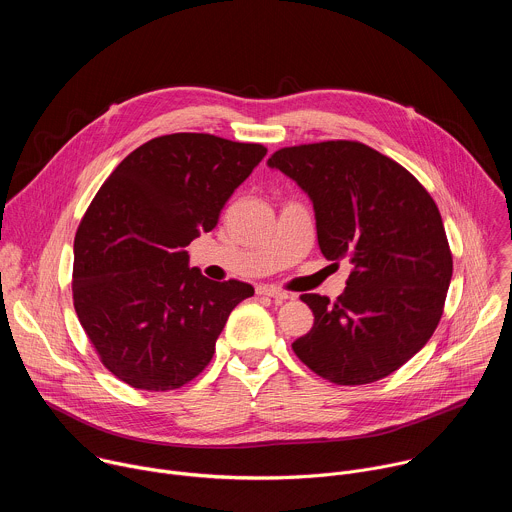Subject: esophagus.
I'll use <instances>...</instances> for the list:
<instances>
[{
	"label": "esophagus",
	"mask_w": 512,
	"mask_h": 512,
	"mask_svg": "<svg viewBox=\"0 0 512 512\" xmlns=\"http://www.w3.org/2000/svg\"><path fill=\"white\" fill-rule=\"evenodd\" d=\"M257 294H259V296H269V298H273L275 302H285V300L289 298L287 291L275 289V287H269V285H259V287H257Z\"/></svg>",
	"instance_id": "esophagus-1"
}]
</instances>
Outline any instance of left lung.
Masks as SVG:
<instances>
[{"mask_svg":"<svg viewBox=\"0 0 512 512\" xmlns=\"http://www.w3.org/2000/svg\"><path fill=\"white\" fill-rule=\"evenodd\" d=\"M267 166L310 196L322 255L352 263L334 304L302 296L314 326L291 348L336 385L391 375L425 346L444 314L452 253L433 198L403 166L358 141L283 148Z\"/></svg>","mask_w":512,"mask_h":512,"instance_id":"left-lung-1","label":"left lung"}]
</instances>
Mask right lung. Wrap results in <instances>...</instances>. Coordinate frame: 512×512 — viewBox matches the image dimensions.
Segmentation results:
<instances>
[{"mask_svg":"<svg viewBox=\"0 0 512 512\" xmlns=\"http://www.w3.org/2000/svg\"><path fill=\"white\" fill-rule=\"evenodd\" d=\"M261 143L172 133L105 180L75 237L72 300L101 362L123 383L172 391L198 377L229 314L255 289L210 281L184 251L216 227L265 158Z\"/></svg>","mask_w":512,"mask_h":512,"instance_id":"obj_1","label":"right lung"}]
</instances>
